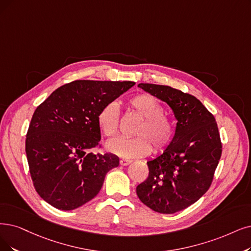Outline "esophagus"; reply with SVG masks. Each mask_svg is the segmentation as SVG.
I'll use <instances>...</instances> for the list:
<instances>
[{"mask_svg": "<svg viewBox=\"0 0 251 251\" xmlns=\"http://www.w3.org/2000/svg\"><path fill=\"white\" fill-rule=\"evenodd\" d=\"M132 163V160L131 159H126V158H122L119 160V164L122 165V166H127V165H129Z\"/></svg>", "mask_w": 251, "mask_h": 251, "instance_id": "esophagus-1", "label": "esophagus"}]
</instances>
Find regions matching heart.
I'll use <instances>...</instances> for the list:
<instances>
[{"mask_svg": "<svg viewBox=\"0 0 251 251\" xmlns=\"http://www.w3.org/2000/svg\"><path fill=\"white\" fill-rule=\"evenodd\" d=\"M129 108L141 117L134 138L116 139L107 144L110 152L123 157L145 156L151 152L153 144L156 151H162L174 137L172 120L163 114V107L150 95H138L128 100ZM97 124L106 138H114L119 128V107L116 102L105 104L97 115Z\"/></svg>", "mask_w": 251, "mask_h": 251, "instance_id": "b5f03b06", "label": "heart"}]
</instances>
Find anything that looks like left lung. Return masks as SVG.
I'll return each instance as SVG.
<instances>
[{"instance_id": "obj_1", "label": "left lung", "mask_w": 251, "mask_h": 251, "mask_svg": "<svg viewBox=\"0 0 251 251\" xmlns=\"http://www.w3.org/2000/svg\"><path fill=\"white\" fill-rule=\"evenodd\" d=\"M138 86L166 102L177 119L171 143L163 154L148 160L149 175L136 188L144 205L172 214L196 203L212 183L223 151L217 124L192 95L167 85Z\"/></svg>"}]
</instances>
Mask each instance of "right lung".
<instances>
[{
    "label": "right lung",
    "mask_w": 251,
    "mask_h": 251,
    "mask_svg": "<svg viewBox=\"0 0 251 251\" xmlns=\"http://www.w3.org/2000/svg\"><path fill=\"white\" fill-rule=\"evenodd\" d=\"M133 81L75 80L50 95L33 114L25 153L36 192L59 210H73L94 199L106 174L118 167L112 153H94L101 131L97 115Z\"/></svg>",
    "instance_id": "right-lung-1"
}]
</instances>
